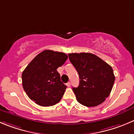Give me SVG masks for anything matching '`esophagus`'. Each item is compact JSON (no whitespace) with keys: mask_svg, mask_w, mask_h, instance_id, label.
Returning a JSON list of instances; mask_svg holds the SVG:
<instances>
[{"mask_svg":"<svg viewBox=\"0 0 134 134\" xmlns=\"http://www.w3.org/2000/svg\"><path fill=\"white\" fill-rule=\"evenodd\" d=\"M66 85H67V87H70L71 83H70V82H68V83H67L66 84Z\"/></svg>","mask_w":134,"mask_h":134,"instance_id":"34e87169","label":"esophagus"}]
</instances>
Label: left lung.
<instances>
[{
    "label": "left lung",
    "instance_id": "1",
    "mask_svg": "<svg viewBox=\"0 0 134 134\" xmlns=\"http://www.w3.org/2000/svg\"><path fill=\"white\" fill-rule=\"evenodd\" d=\"M68 57L80 77L78 87H72L77 101L88 107L103 103L115 80L111 66L91 53H70Z\"/></svg>",
    "mask_w": 134,
    "mask_h": 134
}]
</instances>
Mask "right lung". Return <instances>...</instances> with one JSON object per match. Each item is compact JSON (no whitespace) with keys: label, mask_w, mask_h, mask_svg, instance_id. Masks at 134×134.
<instances>
[{"label":"right lung","mask_w":134,"mask_h":134,"mask_svg":"<svg viewBox=\"0 0 134 134\" xmlns=\"http://www.w3.org/2000/svg\"><path fill=\"white\" fill-rule=\"evenodd\" d=\"M68 58L65 53L45 50L36 56L21 75L24 91L31 100L42 107L60 100L66 89L57 69Z\"/></svg>","instance_id":"1"}]
</instances>
